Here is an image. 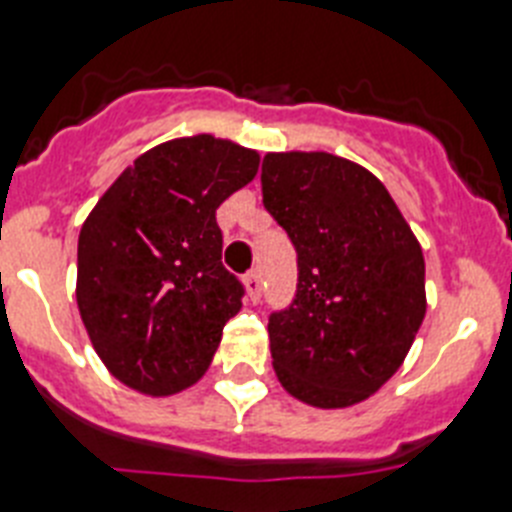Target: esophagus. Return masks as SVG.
Wrapping results in <instances>:
<instances>
[{
    "instance_id": "34e87169",
    "label": "esophagus",
    "mask_w": 512,
    "mask_h": 512,
    "mask_svg": "<svg viewBox=\"0 0 512 512\" xmlns=\"http://www.w3.org/2000/svg\"><path fill=\"white\" fill-rule=\"evenodd\" d=\"M244 286H247V293H250V299L257 301L262 293V275L260 270H250V273L244 275Z\"/></svg>"
}]
</instances>
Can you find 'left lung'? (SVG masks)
Returning <instances> with one entry per match:
<instances>
[{
  "label": "left lung",
  "instance_id": "1",
  "mask_svg": "<svg viewBox=\"0 0 512 512\" xmlns=\"http://www.w3.org/2000/svg\"><path fill=\"white\" fill-rule=\"evenodd\" d=\"M262 206L296 250V293L268 319L288 394L348 407L394 376L425 317L415 234L368 170L324 151L262 159Z\"/></svg>",
  "mask_w": 512,
  "mask_h": 512
}]
</instances>
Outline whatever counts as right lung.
<instances>
[{
	"instance_id": "right-lung-1",
	"label": "right lung",
	"mask_w": 512,
	"mask_h": 512,
	"mask_svg": "<svg viewBox=\"0 0 512 512\" xmlns=\"http://www.w3.org/2000/svg\"><path fill=\"white\" fill-rule=\"evenodd\" d=\"M257 151L213 136L159 144L79 231L77 304L115 379L175 394L201 379L244 286L221 262L216 208L257 175Z\"/></svg>"
}]
</instances>
